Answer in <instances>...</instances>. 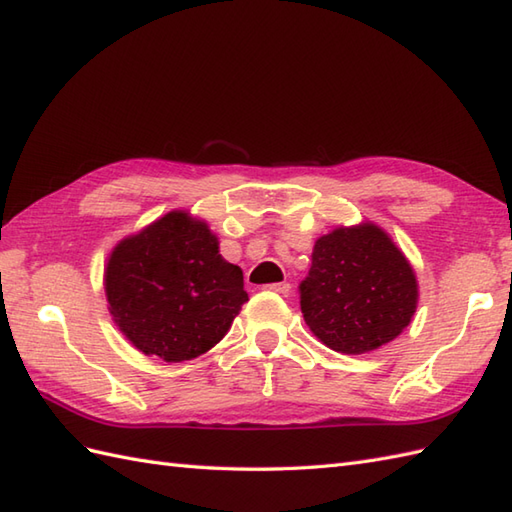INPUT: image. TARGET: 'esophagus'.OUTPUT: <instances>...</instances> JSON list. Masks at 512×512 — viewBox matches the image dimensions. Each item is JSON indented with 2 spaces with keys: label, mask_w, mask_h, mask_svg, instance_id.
Here are the masks:
<instances>
[{
  "label": "esophagus",
  "mask_w": 512,
  "mask_h": 512,
  "mask_svg": "<svg viewBox=\"0 0 512 512\" xmlns=\"http://www.w3.org/2000/svg\"><path fill=\"white\" fill-rule=\"evenodd\" d=\"M266 290H272V292H277V294H281V296H288L290 294V283H270V285H266Z\"/></svg>",
  "instance_id": "esophagus-1"
}]
</instances>
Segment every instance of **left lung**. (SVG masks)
<instances>
[{"label":"left lung","mask_w":512,"mask_h":512,"mask_svg":"<svg viewBox=\"0 0 512 512\" xmlns=\"http://www.w3.org/2000/svg\"><path fill=\"white\" fill-rule=\"evenodd\" d=\"M299 292L314 336L351 355L395 340L410 325L419 299L406 255L371 222L318 237Z\"/></svg>","instance_id":"obj_1"}]
</instances>
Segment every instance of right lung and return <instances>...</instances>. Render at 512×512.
Segmentation results:
<instances>
[{"label":"right lung","mask_w":512,"mask_h":512,"mask_svg":"<svg viewBox=\"0 0 512 512\" xmlns=\"http://www.w3.org/2000/svg\"><path fill=\"white\" fill-rule=\"evenodd\" d=\"M106 301L122 334L146 355L185 362L227 334L248 301L240 266L185 211H170L113 248Z\"/></svg>","instance_id":"add662e5"}]
</instances>
